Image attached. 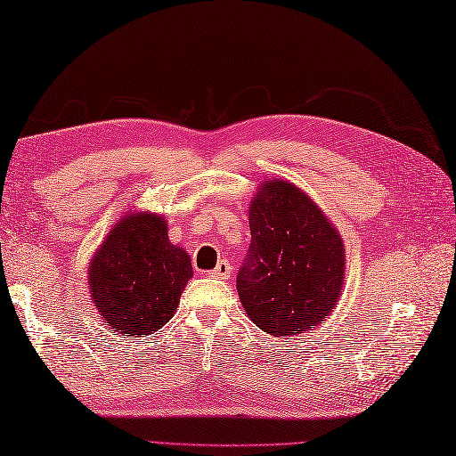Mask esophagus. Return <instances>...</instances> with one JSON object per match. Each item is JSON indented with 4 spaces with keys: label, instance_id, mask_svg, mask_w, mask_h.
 Segmentation results:
<instances>
[{
    "label": "esophagus",
    "instance_id": "34e87169",
    "mask_svg": "<svg viewBox=\"0 0 456 456\" xmlns=\"http://www.w3.org/2000/svg\"><path fill=\"white\" fill-rule=\"evenodd\" d=\"M230 273H232V264L228 260H220L216 268L210 272V276L216 280H228Z\"/></svg>",
    "mask_w": 456,
    "mask_h": 456
}]
</instances>
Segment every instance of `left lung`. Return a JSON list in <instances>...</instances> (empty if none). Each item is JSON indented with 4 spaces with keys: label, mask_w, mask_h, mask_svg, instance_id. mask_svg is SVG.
Wrapping results in <instances>:
<instances>
[{
    "label": "left lung",
    "mask_w": 456,
    "mask_h": 456,
    "mask_svg": "<svg viewBox=\"0 0 456 456\" xmlns=\"http://www.w3.org/2000/svg\"><path fill=\"white\" fill-rule=\"evenodd\" d=\"M250 232L236 276L250 320L276 338L322 323L333 312L346 273L338 230L299 188L268 180L252 200Z\"/></svg>",
    "instance_id": "obj_1"
}]
</instances>
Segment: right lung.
<instances>
[{
  "mask_svg": "<svg viewBox=\"0 0 456 456\" xmlns=\"http://www.w3.org/2000/svg\"><path fill=\"white\" fill-rule=\"evenodd\" d=\"M192 278L183 248L167 236L165 218L134 214L110 230L89 268L93 302L115 335L144 338L165 325Z\"/></svg>",
  "mask_w": 456,
  "mask_h": 456,
  "instance_id": "obj_1",
  "label": "right lung"
}]
</instances>
